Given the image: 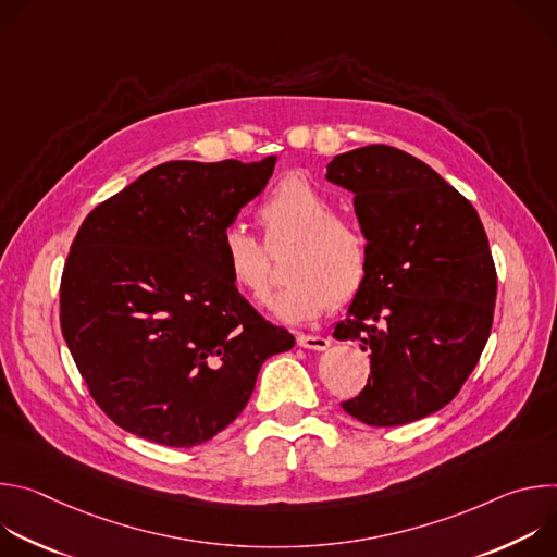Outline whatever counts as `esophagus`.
<instances>
[{
    "mask_svg": "<svg viewBox=\"0 0 557 557\" xmlns=\"http://www.w3.org/2000/svg\"><path fill=\"white\" fill-rule=\"evenodd\" d=\"M297 346L308 350H326L331 346V339L322 335H297Z\"/></svg>",
    "mask_w": 557,
    "mask_h": 557,
    "instance_id": "34e87169",
    "label": "esophagus"
}]
</instances>
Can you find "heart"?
I'll return each mask as SVG.
<instances>
[{"label": "heart", "mask_w": 557, "mask_h": 557, "mask_svg": "<svg viewBox=\"0 0 557 557\" xmlns=\"http://www.w3.org/2000/svg\"><path fill=\"white\" fill-rule=\"evenodd\" d=\"M269 247L295 243L286 262L290 280L273 299L284 322H308L333 301H350L366 284L370 269V240L363 228L337 218V205L304 176L282 178L258 209ZM220 260L237 290L256 304L271 293V262L267 247L240 224L220 235Z\"/></svg>", "instance_id": "b5f03b06"}]
</instances>
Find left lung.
I'll return each instance as SVG.
<instances>
[{
	"label": "left lung",
	"mask_w": 557,
	"mask_h": 557,
	"mask_svg": "<svg viewBox=\"0 0 557 557\" xmlns=\"http://www.w3.org/2000/svg\"><path fill=\"white\" fill-rule=\"evenodd\" d=\"M326 181L355 196L370 240L366 284L333 333L370 352V374L342 408L374 428L425 419L454 399L490 339L496 267L483 222L430 165L387 145L335 156Z\"/></svg>",
	"instance_id": "left-lung-1"
}]
</instances>
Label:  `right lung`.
Returning a JSON list of instances; mask_svg holds the SVG:
<instances>
[{
	"label": "right lung",
	"mask_w": 557,
	"mask_h": 557,
	"mask_svg": "<svg viewBox=\"0 0 557 557\" xmlns=\"http://www.w3.org/2000/svg\"><path fill=\"white\" fill-rule=\"evenodd\" d=\"M275 163L170 161L78 228L61 277V333L92 399L123 430L200 445L240 417L262 363L295 346L220 260L222 231Z\"/></svg>",
	"instance_id": "1"
}]
</instances>
